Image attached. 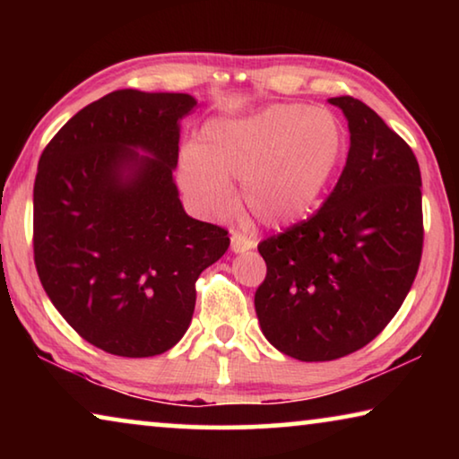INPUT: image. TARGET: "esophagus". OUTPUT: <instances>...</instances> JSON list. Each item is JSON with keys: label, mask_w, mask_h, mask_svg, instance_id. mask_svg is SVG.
<instances>
[{"label": "esophagus", "mask_w": 459, "mask_h": 459, "mask_svg": "<svg viewBox=\"0 0 459 459\" xmlns=\"http://www.w3.org/2000/svg\"><path fill=\"white\" fill-rule=\"evenodd\" d=\"M230 248L232 253H245V251H251L255 248V240L248 238L243 232H232L230 237Z\"/></svg>", "instance_id": "1"}]
</instances>
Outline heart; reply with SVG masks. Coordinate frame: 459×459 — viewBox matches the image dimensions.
I'll list each match as a JSON object with an SVG mask.
<instances>
[{"instance_id": "obj_1", "label": "heart", "mask_w": 459, "mask_h": 459, "mask_svg": "<svg viewBox=\"0 0 459 459\" xmlns=\"http://www.w3.org/2000/svg\"><path fill=\"white\" fill-rule=\"evenodd\" d=\"M348 152L342 121L325 108L273 103L243 117L204 126L200 143L184 145L182 188L211 214L232 204L240 180L245 211L265 229L304 222L320 206Z\"/></svg>"}]
</instances>
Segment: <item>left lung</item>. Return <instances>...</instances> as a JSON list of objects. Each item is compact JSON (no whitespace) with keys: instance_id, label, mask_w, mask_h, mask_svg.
<instances>
[{"instance_id":"left-lung-1","label":"left lung","mask_w":459,"mask_h":459,"mask_svg":"<svg viewBox=\"0 0 459 459\" xmlns=\"http://www.w3.org/2000/svg\"><path fill=\"white\" fill-rule=\"evenodd\" d=\"M351 131L338 184L312 219L259 243L261 332L304 362L375 340L415 281L423 251L421 172L411 147L352 97H333Z\"/></svg>"}]
</instances>
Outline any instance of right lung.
Returning <instances> with one entry per match:
<instances>
[{"instance_id":"add662e5","label":"right lung","mask_w":459,"mask_h":459,"mask_svg":"<svg viewBox=\"0 0 459 459\" xmlns=\"http://www.w3.org/2000/svg\"><path fill=\"white\" fill-rule=\"evenodd\" d=\"M194 107L186 92H108L68 119L38 161V277L79 336L108 354L176 346L192 322L194 283L230 245L178 196L180 121Z\"/></svg>"}]
</instances>
